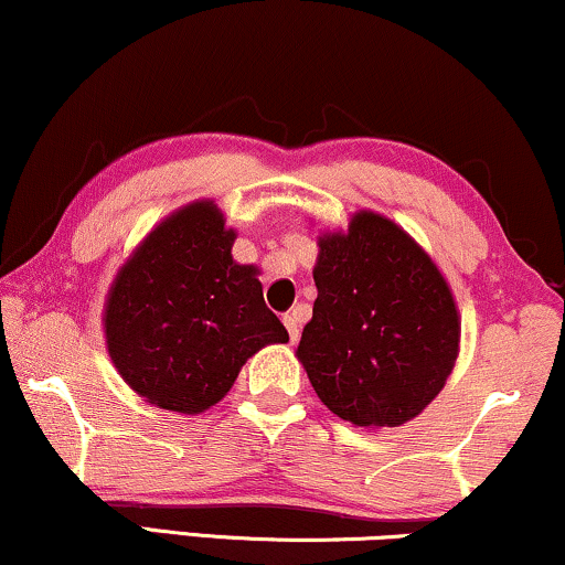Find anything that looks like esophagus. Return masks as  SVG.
<instances>
[{
    "label": "esophagus",
    "instance_id": "1",
    "mask_svg": "<svg viewBox=\"0 0 565 565\" xmlns=\"http://www.w3.org/2000/svg\"><path fill=\"white\" fill-rule=\"evenodd\" d=\"M281 320H284V326H287L291 344H297V341H299V312L291 310V312H287V316H284Z\"/></svg>",
    "mask_w": 565,
    "mask_h": 565
}]
</instances>
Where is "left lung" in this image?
I'll return each mask as SVG.
<instances>
[{"mask_svg":"<svg viewBox=\"0 0 565 565\" xmlns=\"http://www.w3.org/2000/svg\"><path fill=\"white\" fill-rule=\"evenodd\" d=\"M318 245V299L297 347L312 388L356 427L409 423L438 396L459 352L446 278L409 234L370 211Z\"/></svg>","mask_w":565,"mask_h":565,"instance_id":"1","label":"left lung"}]
</instances>
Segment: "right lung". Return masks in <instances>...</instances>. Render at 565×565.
Returning <instances> with one entry per match:
<instances>
[{
	"instance_id": "right-lung-1",
	"label": "right lung",
	"mask_w": 565,
	"mask_h": 565,
	"mask_svg": "<svg viewBox=\"0 0 565 565\" xmlns=\"http://www.w3.org/2000/svg\"><path fill=\"white\" fill-rule=\"evenodd\" d=\"M234 232L209 200L148 234L114 278L106 347L132 391L161 409L205 412L266 344L289 341L263 302L255 266L232 258Z\"/></svg>"
}]
</instances>
